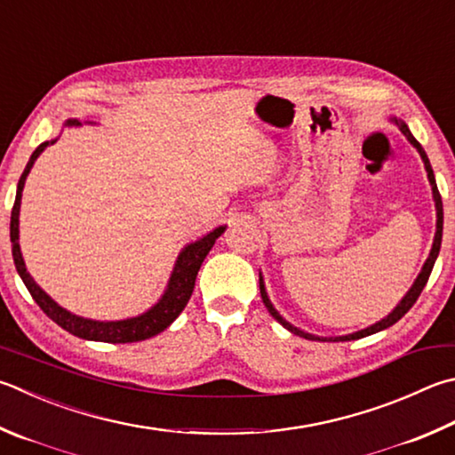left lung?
Wrapping results in <instances>:
<instances>
[{"mask_svg": "<svg viewBox=\"0 0 455 455\" xmlns=\"http://www.w3.org/2000/svg\"><path fill=\"white\" fill-rule=\"evenodd\" d=\"M400 125V131L403 135L408 137V141L414 145L416 148H418V153L422 155V159H424V164H426V171H427V179H429V185H432V191H434V201H435V209H437V230H435V238H434V246H432V252H429V256H427V260H426V264H424V268H422V272H419V276L416 278V283H414V286L410 288V292L403 296L402 299V302L398 304V307L394 308V312L392 314H387V316L384 318V320H379V322H376L374 326H370V328H366V330H360V332H356V334H348V336H340V338H328V342H348V340H358V338H364V336H370V334H374V332H379V330H384V328H387V326H392V324H395V322H398L403 314H406L411 307H414V302L418 300V296L422 294V291H424V286H426V283H427V278H429V275H432V268H434V262H435V259H437V252H440V246H442V230H443V206H442V196H440V191H437V185H435V179H434V171H432V164H429V161H427V155H426V151L422 148V145H419L416 139H414V135L410 133V129H408V125L403 121H395ZM260 296H262V302H264V307L268 308V312L272 314V318H276L280 324H283L284 328H288L291 330V332H294V334H299V336H302V338H308V340H320L318 336H312V334H307V332H302V330H299V328H294V326H291L288 324V322L280 316V314L272 308V304H270V300H268V296H267V292H264V284H262V278H260Z\"/></svg>", "mask_w": 455, "mask_h": 455, "instance_id": "1", "label": "left lung"}]
</instances>
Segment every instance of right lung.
Here are the masks:
<instances>
[{"label":"right lung","mask_w":455,"mask_h":455,"mask_svg":"<svg viewBox=\"0 0 455 455\" xmlns=\"http://www.w3.org/2000/svg\"><path fill=\"white\" fill-rule=\"evenodd\" d=\"M76 121H69V125H73ZM49 145L41 143L36 151H33L31 159L28 163L26 171L21 172L20 183H18V195H15V203L12 209V225H10V236H12V252H13V262L15 268H18L20 276L23 280V284L28 286L29 294L33 296V300L39 304V308L44 310L49 318H52L55 324H60L63 330H68L69 334L85 338V340H95V342H111V344H127V342H141L147 340V338L156 336L163 332L164 328L172 324L183 308L187 307V302L191 300V294L195 291V280L196 275H199V268L203 260L206 259V254L212 249V244L217 238L225 233L227 227H219L214 228L212 233L203 236L201 241L191 243L185 246V251L180 252L179 260L175 264V270H172L171 280H169V288L164 292L163 299L155 304V307L141 314L137 318H129V320H119V322H97V320H87L76 316L68 310H63L61 307L49 299V296L41 291V288L33 283V278L29 276V272L26 268V262L21 259V251H20V204H21V191L23 185H26V177L29 169L33 167V163L39 156V153Z\"/></svg>","instance_id":"obj_1"}]
</instances>
